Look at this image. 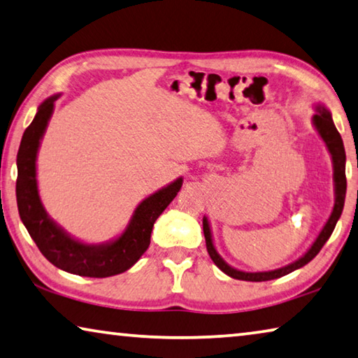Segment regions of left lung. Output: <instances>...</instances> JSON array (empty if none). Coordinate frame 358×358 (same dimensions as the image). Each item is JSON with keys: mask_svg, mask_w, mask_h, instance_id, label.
I'll use <instances>...</instances> for the list:
<instances>
[{"mask_svg": "<svg viewBox=\"0 0 358 358\" xmlns=\"http://www.w3.org/2000/svg\"><path fill=\"white\" fill-rule=\"evenodd\" d=\"M315 115L312 116V126L315 127L317 134L320 135V138L325 143L328 152L331 156V164H333V183H334V206L330 213V218L327 220V223L323 224L322 231L317 236V239L312 242V245L308 248L303 257H299L293 263L283 266V268L274 269V271H261V272H247L241 271L237 268H232L231 264L226 263V261L220 257L217 248L213 245V237H212V229H210V221L207 217H203L202 224H203V236H206V243H207V252L210 258L218 268L224 272L226 275L232 277V279L237 280H247V282H264V280H272L279 279L290 272L303 268L309 263L310 259L317 257V253L322 250V247L325 245V242L330 239L331 232L336 226L339 217H341L343 208H344V199H345V188H348V183H345V151H344V143L339 132L334 127L331 113L323 103H317L315 106Z\"/></svg>", "mask_w": 358, "mask_h": 358, "instance_id": "1", "label": "left lung"}]
</instances>
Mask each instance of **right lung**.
I'll use <instances>...</instances> for the list:
<instances>
[{
  "mask_svg": "<svg viewBox=\"0 0 358 358\" xmlns=\"http://www.w3.org/2000/svg\"><path fill=\"white\" fill-rule=\"evenodd\" d=\"M60 94L50 95L38 106L30 126L24 132L17 152L15 196L22 223L28 234L55 268L83 277H111L137 263L150 247L151 231L156 220L175 199L183 185V177L164 186L141 201L134 210L129 224L115 239L87 243L76 239L55 223L44 208L39 197L36 178V159L55 100Z\"/></svg>",
  "mask_w": 358,
  "mask_h": 358,
  "instance_id": "add662e5",
  "label": "right lung"
}]
</instances>
